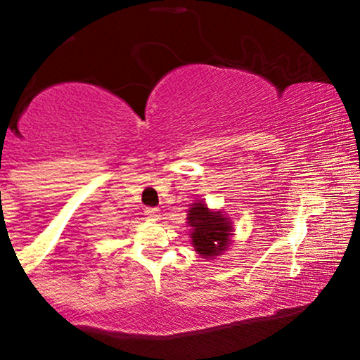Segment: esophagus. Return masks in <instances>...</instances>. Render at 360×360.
<instances>
[{"instance_id": "esophagus-1", "label": "esophagus", "mask_w": 360, "mask_h": 360, "mask_svg": "<svg viewBox=\"0 0 360 360\" xmlns=\"http://www.w3.org/2000/svg\"><path fill=\"white\" fill-rule=\"evenodd\" d=\"M143 214L147 217V220L157 221L160 218V210L159 208H152V206H147V208L143 210Z\"/></svg>"}]
</instances>
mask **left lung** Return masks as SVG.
I'll return each mask as SVG.
<instances>
[{
    "label": "left lung",
    "instance_id": "1",
    "mask_svg": "<svg viewBox=\"0 0 360 360\" xmlns=\"http://www.w3.org/2000/svg\"><path fill=\"white\" fill-rule=\"evenodd\" d=\"M188 223L191 226L193 245L198 254L205 257L220 255L230 242L232 226L221 213L210 212L205 203H194L188 213Z\"/></svg>",
    "mask_w": 360,
    "mask_h": 360
}]
</instances>
